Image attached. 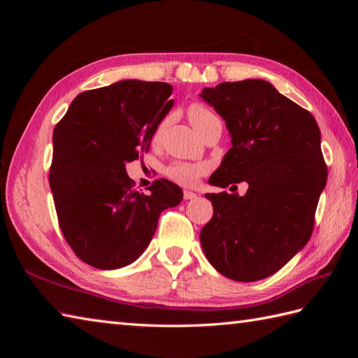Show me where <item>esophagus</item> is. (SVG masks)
<instances>
[{"instance_id":"1","label":"esophagus","mask_w":358,"mask_h":358,"mask_svg":"<svg viewBox=\"0 0 358 358\" xmlns=\"http://www.w3.org/2000/svg\"><path fill=\"white\" fill-rule=\"evenodd\" d=\"M183 199H185V200H194V199H197V194L185 189V191H183Z\"/></svg>"}]
</instances>
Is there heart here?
<instances>
[{
  "mask_svg": "<svg viewBox=\"0 0 358 358\" xmlns=\"http://www.w3.org/2000/svg\"><path fill=\"white\" fill-rule=\"evenodd\" d=\"M188 116L192 127L196 128V131L200 134L203 129L208 127L210 122L216 121V115L209 110L208 107L203 104H192L188 109ZM208 171V166L206 164H194V162H183L178 161L170 164L166 170L167 176L175 182L180 183V185L192 187L199 182L200 176Z\"/></svg>",
  "mask_w": 358,
  "mask_h": 358,
  "instance_id": "1",
  "label": "heart"
}]
</instances>
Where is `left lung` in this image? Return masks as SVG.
I'll return each mask as SVG.
<instances>
[{
	"mask_svg": "<svg viewBox=\"0 0 358 358\" xmlns=\"http://www.w3.org/2000/svg\"><path fill=\"white\" fill-rule=\"evenodd\" d=\"M200 96L231 137V149L209 183H248L242 197L206 194L213 216L200 242L221 275L254 282L276 273L310 239L327 182L320 128L308 110L262 79L222 82Z\"/></svg>",
	"mask_w": 358,
	"mask_h": 358,
	"instance_id": "obj_1",
	"label": "left lung"
}]
</instances>
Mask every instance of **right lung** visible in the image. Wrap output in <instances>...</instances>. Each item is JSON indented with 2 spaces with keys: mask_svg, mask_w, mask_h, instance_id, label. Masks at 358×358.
<instances>
[{
  "mask_svg": "<svg viewBox=\"0 0 358 358\" xmlns=\"http://www.w3.org/2000/svg\"><path fill=\"white\" fill-rule=\"evenodd\" d=\"M171 85L121 80L79 94L53 129L49 183L61 231L82 262L121 268L145 252L161 212L182 189L155 180L150 194L133 189L125 164L148 152L173 107Z\"/></svg>",
  "mask_w": 358,
  "mask_h": 358,
  "instance_id": "obj_1",
  "label": "right lung"
}]
</instances>
